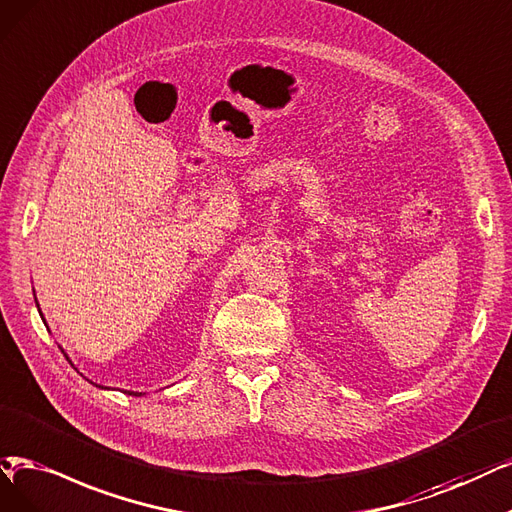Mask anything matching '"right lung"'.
Instances as JSON below:
<instances>
[{"label": "right lung", "instance_id": "right-lung-1", "mask_svg": "<svg viewBox=\"0 0 512 512\" xmlns=\"http://www.w3.org/2000/svg\"><path fill=\"white\" fill-rule=\"evenodd\" d=\"M35 304H37V299H35ZM37 308H40V304H37ZM40 316H42V310H40ZM44 323H46V320H44ZM63 354H65V352H63ZM65 358L69 361L67 354H65ZM69 363H71V361H69ZM99 388H101V386H99ZM128 394H130V396H141V392H130V390H128Z\"/></svg>", "mask_w": 512, "mask_h": 512}]
</instances>
